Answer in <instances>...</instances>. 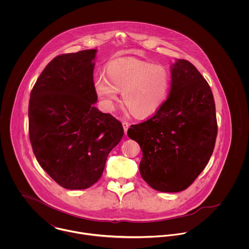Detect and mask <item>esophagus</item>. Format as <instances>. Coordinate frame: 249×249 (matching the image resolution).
Instances as JSON below:
<instances>
[{"label":"esophagus","mask_w":249,"mask_h":249,"mask_svg":"<svg viewBox=\"0 0 249 249\" xmlns=\"http://www.w3.org/2000/svg\"><path fill=\"white\" fill-rule=\"evenodd\" d=\"M123 127H124V134L127 133V129L129 127V124L127 122H123Z\"/></svg>","instance_id":"esophagus-1"}]
</instances>
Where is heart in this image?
I'll return each mask as SVG.
<instances>
[{
  "label": "heart",
  "instance_id": "heart-1",
  "mask_svg": "<svg viewBox=\"0 0 249 249\" xmlns=\"http://www.w3.org/2000/svg\"><path fill=\"white\" fill-rule=\"evenodd\" d=\"M107 78L98 76L94 90L106 111H113L122 93L123 103L138 118L154 114L165 103L172 76L168 67L137 58L111 61L106 69Z\"/></svg>",
  "mask_w": 249,
  "mask_h": 249
}]
</instances>
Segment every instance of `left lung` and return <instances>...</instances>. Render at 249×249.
Segmentation results:
<instances>
[{
  "label": "left lung",
  "mask_w": 249,
  "mask_h": 249,
  "mask_svg": "<svg viewBox=\"0 0 249 249\" xmlns=\"http://www.w3.org/2000/svg\"><path fill=\"white\" fill-rule=\"evenodd\" d=\"M130 139L139 143V170L154 190L177 193L186 190L204 170L217 135L212 90L188 60L172 67L170 95L148 120L132 124Z\"/></svg>",
  "instance_id": "obj_1"
}]
</instances>
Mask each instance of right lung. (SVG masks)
Segmentation results:
<instances>
[{"mask_svg": "<svg viewBox=\"0 0 249 249\" xmlns=\"http://www.w3.org/2000/svg\"><path fill=\"white\" fill-rule=\"evenodd\" d=\"M97 50L54 57L31 92L29 134L40 166L58 185L82 190L104 173L109 152L124 136L122 123L93 105Z\"/></svg>", "mask_w": 249, "mask_h": 249, "instance_id": "add662e5", "label": "right lung"}]
</instances>
